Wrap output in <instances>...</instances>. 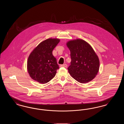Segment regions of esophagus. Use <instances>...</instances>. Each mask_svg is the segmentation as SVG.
Wrapping results in <instances>:
<instances>
[{"instance_id": "1", "label": "esophagus", "mask_w": 124, "mask_h": 124, "mask_svg": "<svg viewBox=\"0 0 124 124\" xmlns=\"http://www.w3.org/2000/svg\"><path fill=\"white\" fill-rule=\"evenodd\" d=\"M67 66V65L66 64H63V65H60V67H66Z\"/></svg>"}]
</instances>
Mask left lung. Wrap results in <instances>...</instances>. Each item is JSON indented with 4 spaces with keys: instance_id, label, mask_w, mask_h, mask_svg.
I'll return each mask as SVG.
<instances>
[{
    "instance_id": "left-lung-1",
    "label": "left lung",
    "mask_w": 124,
    "mask_h": 124,
    "mask_svg": "<svg viewBox=\"0 0 124 124\" xmlns=\"http://www.w3.org/2000/svg\"><path fill=\"white\" fill-rule=\"evenodd\" d=\"M66 45L70 51L71 65L67 69L71 76L81 83L92 80L100 68L99 58L93 48L80 39L69 41Z\"/></svg>"
}]
</instances>
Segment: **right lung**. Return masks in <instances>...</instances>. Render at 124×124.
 <instances>
[{"instance_id": "obj_1", "label": "right lung", "mask_w": 124, "mask_h": 124, "mask_svg": "<svg viewBox=\"0 0 124 124\" xmlns=\"http://www.w3.org/2000/svg\"><path fill=\"white\" fill-rule=\"evenodd\" d=\"M59 41L58 39H48L41 42L30 54L27 70L32 79L46 84L55 77L59 66L53 51Z\"/></svg>"}]
</instances>
